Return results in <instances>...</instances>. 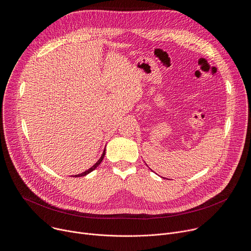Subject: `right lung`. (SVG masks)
<instances>
[{"label": "right lung", "mask_w": 251, "mask_h": 251, "mask_svg": "<svg viewBox=\"0 0 251 251\" xmlns=\"http://www.w3.org/2000/svg\"><path fill=\"white\" fill-rule=\"evenodd\" d=\"M104 156H105V149H104V151H103V153H102V155H101V157H100V159L91 167V168H89L87 171H85V172H83V173H81V174H78V175H75V176H75V177H78V176H86L87 174H89V173H91L92 171H94L99 165H100V163L102 162V160H103V158H104Z\"/></svg>", "instance_id": "1"}]
</instances>
